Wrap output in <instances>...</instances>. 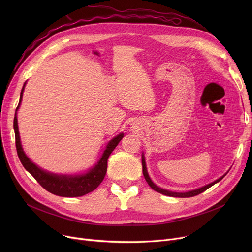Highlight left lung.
I'll use <instances>...</instances> for the list:
<instances>
[{
  "label": "left lung",
  "instance_id": "8db88e82",
  "mask_svg": "<svg viewBox=\"0 0 252 252\" xmlns=\"http://www.w3.org/2000/svg\"><path fill=\"white\" fill-rule=\"evenodd\" d=\"M142 166H143V175H144V178L145 180H146V182L148 183L149 186L156 192L160 193V194H163V195H166V196H170V197H180V198H186V197H193V196H196L198 194H200L202 192H204L205 190H207L208 188H210L211 186H214L215 184H217L218 182H220L224 176H226V174H224L223 176H221L220 178H219L218 180L214 181L213 183H209L207 185H205V186L203 187H200L198 189H195V190H191V191H187V192H173V191H169V190H165V189H162L160 187H158L157 185H155L152 180L150 179L149 175H148V171H147V166H146V161H145V156H144V153H142Z\"/></svg>",
  "mask_w": 252,
  "mask_h": 252
}]
</instances>
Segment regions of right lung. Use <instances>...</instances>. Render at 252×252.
<instances>
[{
  "mask_svg": "<svg viewBox=\"0 0 252 252\" xmlns=\"http://www.w3.org/2000/svg\"><path fill=\"white\" fill-rule=\"evenodd\" d=\"M26 82L24 83L21 93H20V100L19 104L15 111L14 123H13V127L15 131V140H16V150L19 159L24 166V168L37 181L41 186L46 189L48 192L58 195L61 197H79L84 196L92 191H94L99 185L102 183L106 171H107V160L109 155L115 149V147L124 138V133L118 134L114 138H112L100 156L98 161L89 168L86 173L83 174H75V175H65V174H54L51 171H47L43 168L33 163L28 155L25 154L19 136L18 123H17V111L22 101L23 91Z\"/></svg>",
  "mask_w": 252,
  "mask_h": 252,
  "instance_id": "obj_1",
  "label": "right lung"
}]
</instances>
